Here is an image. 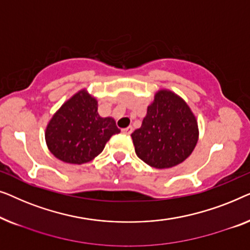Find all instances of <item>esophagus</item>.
Listing matches in <instances>:
<instances>
[{"mask_svg":"<svg viewBox=\"0 0 250 250\" xmlns=\"http://www.w3.org/2000/svg\"><path fill=\"white\" fill-rule=\"evenodd\" d=\"M122 132L125 133V135H130V133L132 132V126L129 125V126H126V128L122 129Z\"/></svg>","mask_w":250,"mask_h":250,"instance_id":"obj_1","label":"esophagus"}]
</instances>
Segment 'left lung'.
Segmentation results:
<instances>
[{"label":"left lung","instance_id":"8db88e82","mask_svg":"<svg viewBox=\"0 0 250 250\" xmlns=\"http://www.w3.org/2000/svg\"><path fill=\"white\" fill-rule=\"evenodd\" d=\"M131 138L140 160L153 167L167 168L182 163L192 153L198 140V125L181 97L162 89Z\"/></svg>","mask_w":250,"mask_h":250}]
</instances>
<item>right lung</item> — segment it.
Returning a JSON list of instances; mask_svg holds the SVG:
<instances>
[{
    "label": "right lung",
    "mask_w": 250,
    "mask_h": 250,
    "mask_svg": "<svg viewBox=\"0 0 250 250\" xmlns=\"http://www.w3.org/2000/svg\"><path fill=\"white\" fill-rule=\"evenodd\" d=\"M120 129L112 118H102L97 101L80 90L66 101L47 125L48 149L65 163H87L103 152L105 144Z\"/></svg>",
    "instance_id": "1"
}]
</instances>
